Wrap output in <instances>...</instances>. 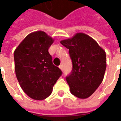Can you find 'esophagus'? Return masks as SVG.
Wrapping results in <instances>:
<instances>
[{"label": "esophagus", "mask_w": 121, "mask_h": 121, "mask_svg": "<svg viewBox=\"0 0 121 121\" xmlns=\"http://www.w3.org/2000/svg\"><path fill=\"white\" fill-rule=\"evenodd\" d=\"M59 68L60 69H61V71H63V66H62V65H60L59 66Z\"/></svg>", "instance_id": "esophagus-1"}]
</instances>
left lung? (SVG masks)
<instances>
[{
  "label": "left lung",
  "instance_id": "8db88e82",
  "mask_svg": "<svg viewBox=\"0 0 121 121\" xmlns=\"http://www.w3.org/2000/svg\"><path fill=\"white\" fill-rule=\"evenodd\" d=\"M60 43L69 49L73 63L71 74L66 77L71 93L80 99H87L103 80L106 52L93 38L83 33Z\"/></svg>",
  "mask_w": 121,
  "mask_h": 121
}]
</instances>
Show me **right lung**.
<instances>
[{
    "instance_id": "obj_1",
    "label": "right lung",
    "mask_w": 121,
    "mask_h": 121,
    "mask_svg": "<svg viewBox=\"0 0 121 121\" xmlns=\"http://www.w3.org/2000/svg\"><path fill=\"white\" fill-rule=\"evenodd\" d=\"M53 42L45 32L37 31L28 35L14 52L18 82L25 93L34 100L47 98L62 74L48 52Z\"/></svg>"
}]
</instances>
